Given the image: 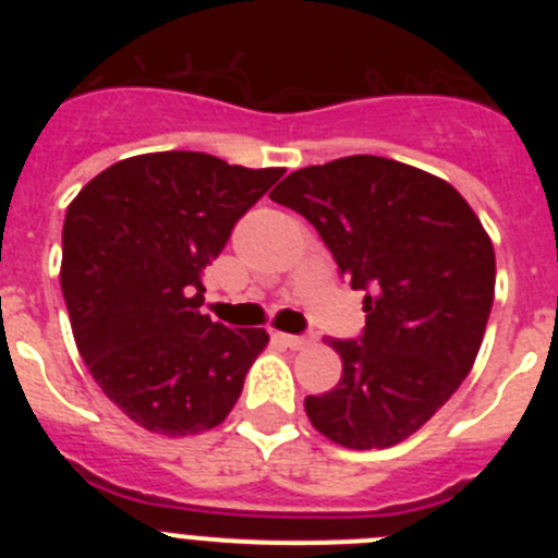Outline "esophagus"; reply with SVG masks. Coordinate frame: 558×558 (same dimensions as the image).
Returning <instances> with one entry per match:
<instances>
[{
  "mask_svg": "<svg viewBox=\"0 0 558 558\" xmlns=\"http://www.w3.org/2000/svg\"><path fill=\"white\" fill-rule=\"evenodd\" d=\"M279 340H282L284 347H290V349H304L310 343L307 335H279Z\"/></svg>",
  "mask_w": 558,
  "mask_h": 558,
  "instance_id": "obj_1",
  "label": "esophagus"
}]
</instances>
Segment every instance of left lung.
Here are the masks:
<instances>
[{
    "instance_id": "1",
    "label": "left lung",
    "mask_w": 558,
    "mask_h": 558,
    "mask_svg": "<svg viewBox=\"0 0 558 558\" xmlns=\"http://www.w3.org/2000/svg\"><path fill=\"white\" fill-rule=\"evenodd\" d=\"M270 201L304 215L352 290H366L360 340H329L340 383L304 399L322 436L383 450L456 393L495 302V248L445 179L383 156L290 172Z\"/></svg>"
}]
</instances>
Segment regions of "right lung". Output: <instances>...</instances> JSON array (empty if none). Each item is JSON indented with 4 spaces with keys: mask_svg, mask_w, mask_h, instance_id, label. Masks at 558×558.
Returning a JSON list of instances; mask_svg holds the SVG:
<instances>
[{
    "mask_svg": "<svg viewBox=\"0 0 558 558\" xmlns=\"http://www.w3.org/2000/svg\"><path fill=\"white\" fill-rule=\"evenodd\" d=\"M282 172L209 153H145L102 170L69 204L61 290L77 352L145 430L218 427L268 347L265 329H229L201 313V276Z\"/></svg>",
    "mask_w": 558,
    "mask_h": 558,
    "instance_id": "1",
    "label": "right lung"
}]
</instances>
